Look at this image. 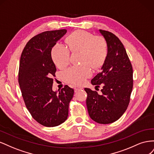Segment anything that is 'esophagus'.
<instances>
[{
    "mask_svg": "<svg viewBox=\"0 0 154 154\" xmlns=\"http://www.w3.org/2000/svg\"><path fill=\"white\" fill-rule=\"evenodd\" d=\"M83 87H81V86H76V87H75V88H74V91H75V92H77V91H78L83 89Z\"/></svg>",
    "mask_w": 154,
    "mask_h": 154,
    "instance_id": "34e87169",
    "label": "esophagus"
}]
</instances>
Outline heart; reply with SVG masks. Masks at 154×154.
Instances as JSON below:
<instances>
[{
    "mask_svg": "<svg viewBox=\"0 0 154 154\" xmlns=\"http://www.w3.org/2000/svg\"><path fill=\"white\" fill-rule=\"evenodd\" d=\"M66 43L71 51H80L79 62L82 64L66 69L63 72V77L69 83L82 84L92 75L91 66L97 68L103 63L107 54L106 40L101 36H93L91 32L78 30L67 37ZM69 49L60 44H57L53 48L51 56L55 65L59 68H63L69 64Z\"/></svg>",
    "mask_w": 154,
    "mask_h": 154,
    "instance_id": "obj_1",
    "label": "heart"
}]
</instances>
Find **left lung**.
I'll return each instance as SVG.
<instances>
[{"label":"left lung","instance_id":"obj_1","mask_svg":"<svg viewBox=\"0 0 154 154\" xmlns=\"http://www.w3.org/2000/svg\"><path fill=\"white\" fill-rule=\"evenodd\" d=\"M107 44V54L101 72L92 79L93 85L103 87L101 94L85 88L90 118L100 124L119 119L128 106L133 88V69L124 45L112 32L99 30Z\"/></svg>","mask_w":154,"mask_h":154}]
</instances>
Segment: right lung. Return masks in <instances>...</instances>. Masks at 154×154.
I'll list each match as a JSON object with an SVG mask.
<instances>
[{
    "label": "right lung",
    "instance_id": "add662e5",
    "mask_svg": "<svg viewBox=\"0 0 154 154\" xmlns=\"http://www.w3.org/2000/svg\"><path fill=\"white\" fill-rule=\"evenodd\" d=\"M67 32L66 29L45 31L29 40L23 50L19 64L18 83L25 105L37 122L57 127L67 119L74 89L65 85L53 91L57 71L51 50Z\"/></svg>",
    "mask_w": 154,
    "mask_h": 154
}]
</instances>
